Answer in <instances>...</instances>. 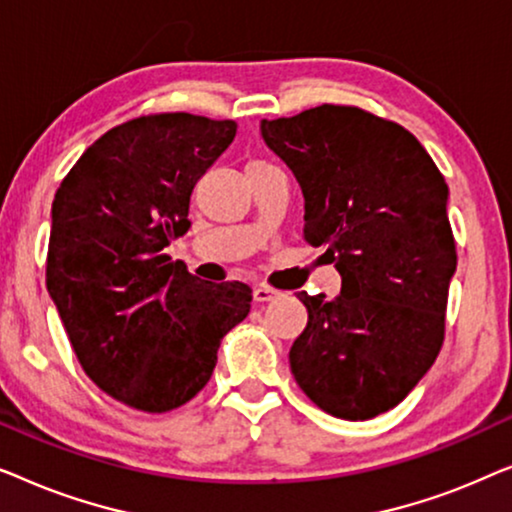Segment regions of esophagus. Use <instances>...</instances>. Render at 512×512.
Instances as JSON below:
<instances>
[{
  "label": "esophagus",
  "instance_id": "34e87169",
  "mask_svg": "<svg viewBox=\"0 0 512 512\" xmlns=\"http://www.w3.org/2000/svg\"><path fill=\"white\" fill-rule=\"evenodd\" d=\"M277 296H279V291H275L268 284L254 286V300H256V303H268V300H275Z\"/></svg>",
  "mask_w": 512,
  "mask_h": 512
}]
</instances>
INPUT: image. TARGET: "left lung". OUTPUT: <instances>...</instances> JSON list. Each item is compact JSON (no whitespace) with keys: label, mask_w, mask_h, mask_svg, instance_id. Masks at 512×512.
Wrapping results in <instances>:
<instances>
[{"label":"left lung","mask_w":512,"mask_h":512,"mask_svg":"<svg viewBox=\"0 0 512 512\" xmlns=\"http://www.w3.org/2000/svg\"><path fill=\"white\" fill-rule=\"evenodd\" d=\"M305 198L303 235L326 247L338 298L298 293L307 326L291 373L328 415L359 422L403 401L445 340L457 249L447 184L415 135L359 107L261 121Z\"/></svg>","instance_id":"1"}]
</instances>
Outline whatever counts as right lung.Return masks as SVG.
Returning <instances> with one entry per match:
<instances>
[{
	"mask_svg": "<svg viewBox=\"0 0 512 512\" xmlns=\"http://www.w3.org/2000/svg\"><path fill=\"white\" fill-rule=\"evenodd\" d=\"M235 132L184 111L132 118L88 146L55 193L48 293L86 375L135 410L191 401L249 314L247 284L202 282L165 254Z\"/></svg>",
	"mask_w": 512,
	"mask_h": 512,
	"instance_id": "add662e5",
	"label": "right lung"
}]
</instances>
